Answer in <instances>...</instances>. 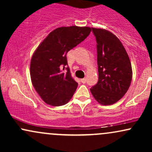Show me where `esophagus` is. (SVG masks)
<instances>
[{
  "instance_id": "34e87169",
  "label": "esophagus",
  "mask_w": 152,
  "mask_h": 152,
  "mask_svg": "<svg viewBox=\"0 0 152 152\" xmlns=\"http://www.w3.org/2000/svg\"><path fill=\"white\" fill-rule=\"evenodd\" d=\"M81 83H85L86 82V78H82V79H81Z\"/></svg>"
}]
</instances>
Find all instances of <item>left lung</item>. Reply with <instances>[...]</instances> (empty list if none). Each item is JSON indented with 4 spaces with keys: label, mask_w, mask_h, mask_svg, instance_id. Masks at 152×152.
Returning a JSON list of instances; mask_svg holds the SVG:
<instances>
[{
    "label": "left lung",
    "mask_w": 152,
    "mask_h": 152,
    "mask_svg": "<svg viewBox=\"0 0 152 152\" xmlns=\"http://www.w3.org/2000/svg\"><path fill=\"white\" fill-rule=\"evenodd\" d=\"M97 42L99 81L90 88L94 99L104 106L119 101L129 88L132 68L120 40L109 31L91 28Z\"/></svg>",
    "instance_id": "left-lung-1"
}]
</instances>
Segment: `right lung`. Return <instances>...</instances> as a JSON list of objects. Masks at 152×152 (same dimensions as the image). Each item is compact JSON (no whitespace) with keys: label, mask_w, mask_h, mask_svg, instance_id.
Segmentation results:
<instances>
[{"label":"right lung","mask_w":152,"mask_h":152,"mask_svg":"<svg viewBox=\"0 0 152 152\" xmlns=\"http://www.w3.org/2000/svg\"><path fill=\"white\" fill-rule=\"evenodd\" d=\"M90 27L72 26L54 29L39 44L31 60L32 84L47 104L53 106L67 104L78 83L71 76L66 53L90 34Z\"/></svg>","instance_id":"1"}]
</instances>
